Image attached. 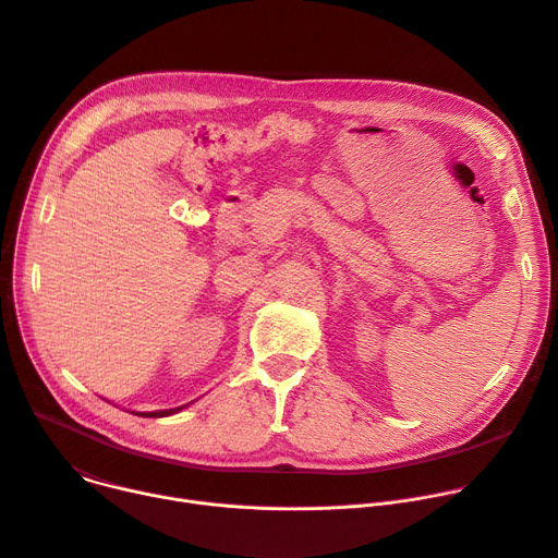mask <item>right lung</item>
Returning <instances> with one entry per match:
<instances>
[{
    "mask_svg": "<svg viewBox=\"0 0 558 558\" xmlns=\"http://www.w3.org/2000/svg\"><path fill=\"white\" fill-rule=\"evenodd\" d=\"M186 404H182V408H173V410H158V412H140L137 416H144V418H162V416H171V414H178L180 410H184Z\"/></svg>",
    "mask_w": 558,
    "mask_h": 558,
    "instance_id": "obj_1",
    "label": "right lung"
}]
</instances>
